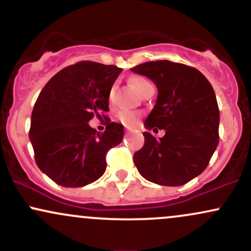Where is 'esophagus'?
<instances>
[{
    "label": "esophagus",
    "instance_id": "34e87169",
    "mask_svg": "<svg viewBox=\"0 0 251 251\" xmlns=\"http://www.w3.org/2000/svg\"><path fill=\"white\" fill-rule=\"evenodd\" d=\"M127 131H128V129H127Z\"/></svg>",
    "mask_w": 251,
    "mask_h": 251
}]
</instances>
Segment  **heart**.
I'll use <instances>...</instances> for the list:
<instances>
[{
  "label": "heart",
  "mask_w": 251,
  "mask_h": 251,
  "mask_svg": "<svg viewBox=\"0 0 251 251\" xmlns=\"http://www.w3.org/2000/svg\"><path fill=\"white\" fill-rule=\"evenodd\" d=\"M129 82H131L132 87L134 88L135 92H138L139 94H142L144 91H145V88L148 87V86L151 85L148 80L144 79L142 76H133L131 80H129ZM114 94H116V87H112L111 91H109V94H108V102L109 105H112L114 101ZM117 118L118 120H119L120 123L124 124L125 126H134L137 125L138 123V116L133 112H129V111H120L119 113L117 114Z\"/></svg>",
  "instance_id": "obj_1"
}]
</instances>
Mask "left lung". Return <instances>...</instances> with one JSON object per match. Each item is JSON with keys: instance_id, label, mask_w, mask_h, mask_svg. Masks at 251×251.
Returning <instances> with one entry per match:
<instances>
[{"instance_id": "1", "label": "left lung", "mask_w": 251, "mask_h": 251, "mask_svg": "<svg viewBox=\"0 0 251 251\" xmlns=\"http://www.w3.org/2000/svg\"><path fill=\"white\" fill-rule=\"evenodd\" d=\"M158 88L145 120V143L133 155L139 174L152 183L180 186L206 169L218 145L220 109L211 83L200 71L168 60L135 66ZM166 129L159 140L148 132Z\"/></svg>"}]
</instances>
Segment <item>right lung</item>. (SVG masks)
<instances>
[{"label":"right lung","mask_w":251,"mask_h":251,"mask_svg":"<svg viewBox=\"0 0 251 251\" xmlns=\"http://www.w3.org/2000/svg\"><path fill=\"white\" fill-rule=\"evenodd\" d=\"M122 68L82 61L46 83L34 105L29 139L43 174L66 188L93 183L106 170V153L124 138L122 124L100 133L88 122L109 111L108 94Z\"/></svg>","instance_id":"obj_1"}]
</instances>
